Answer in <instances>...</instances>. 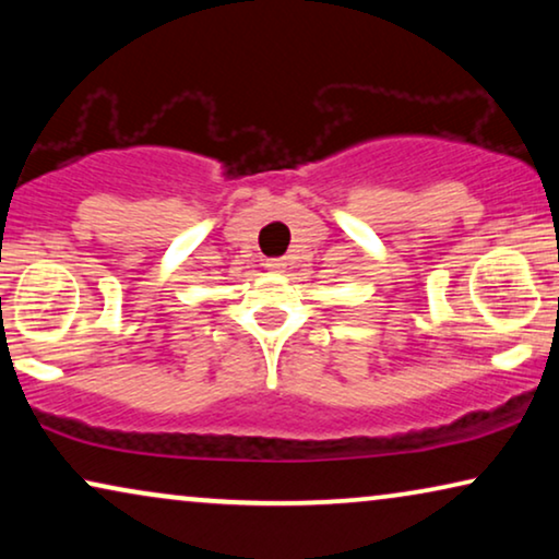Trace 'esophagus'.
<instances>
[{
    "mask_svg": "<svg viewBox=\"0 0 559 559\" xmlns=\"http://www.w3.org/2000/svg\"><path fill=\"white\" fill-rule=\"evenodd\" d=\"M266 270L270 272H285V266H287V262L285 259H266Z\"/></svg>",
    "mask_w": 559,
    "mask_h": 559,
    "instance_id": "esophagus-1",
    "label": "esophagus"
}]
</instances>
